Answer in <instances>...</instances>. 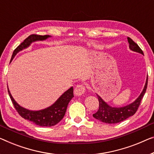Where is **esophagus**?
Wrapping results in <instances>:
<instances>
[{
	"mask_svg": "<svg viewBox=\"0 0 154 154\" xmlns=\"http://www.w3.org/2000/svg\"><path fill=\"white\" fill-rule=\"evenodd\" d=\"M85 91H86V88H85V86H84L83 85H77L74 90L75 95L77 96L82 95L83 94H84Z\"/></svg>",
	"mask_w": 154,
	"mask_h": 154,
	"instance_id": "esophagus-1",
	"label": "esophagus"
}]
</instances>
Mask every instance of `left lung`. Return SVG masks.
<instances>
[{
  "mask_svg": "<svg viewBox=\"0 0 154 154\" xmlns=\"http://www.w3.org/2000/svg\"><path fill=\"white\" fill-rule=\"evenodd\" d=\"M128 42L129 43V48L133 51L139 52L142 54H144L143 50L140 48L133 41L131 38L127 37ZM148 83V76L146 77V83L144 85V89L140 95L137 99L131 104L123 107H112L101 98L99 95H97L98 100H99V109L93 115V116L95 119L102 122L107 124H116L123 120H126L129 117L134 116L136 113L137 109L140 104L141 100L145 93L146 88H147Z\"/></svg>",
  "mask_w": 154,
  "mask_h": 154,
  "instance_id": "8db88e82",
  "label": "left lung"
}]
</instances>
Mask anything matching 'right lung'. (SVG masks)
I'll return each mask as SVG.
<instances>
[{"label": "right lung", "instance_id": "obj_1", "mask_svg": "<svg viewBox=\"0 0 154 154\" xmlns=\"http://www.w3.org/2000/svg\"><path fill=\"white\" fill-rule=\"evenodd\" d=\"M50 37V35H37V34H31L26 38L14 50L11 56V61L12 60L15 55L20 50L25 49L29 46L32 42L36 41H43ZM8 93L11 98L14 106L17 110L18 114L22 118L26 120L32 122L36 125L41 127H52L59 123L65 116L66 109L68 103L74 97L73 95V88L71 87L68 91H66L61 97L55 102L52 106L46 108L45 109L39 110V111H29L28 109L20 106L17 102L14 100L8 88Z\"/></svg>", "mask_w": 154, "mask_h": 154}]
</instances>
